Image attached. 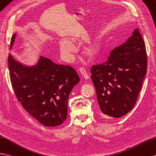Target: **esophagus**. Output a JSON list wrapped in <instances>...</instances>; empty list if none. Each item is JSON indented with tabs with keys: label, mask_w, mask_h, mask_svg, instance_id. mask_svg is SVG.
I'll return each mask as SVG.
<instances>
[{
	"label": "esophagus",
	"mask_w": 156,
	"mask_h": 156,
	"mask_svg": "<svg viewBox=\"0 0 156 156\" xmlns=\"http://www.w3.org/2000/svg\"><path fill=\"white\" fill-rule=\"evenodd\" d=\"M79 72H80V73L84 79H86V80L89 79V75L88 74V73H87L86 71L84 70V68H80L79 69Z\"/></svg>",
	"instance_id": "obj_1"
}]
</instances>
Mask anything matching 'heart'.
<instances>
[{
    "mask_svg": "<svg viewBox=\"0 0 156 156\" xmlns=\"http://www.w3.org/2000/svg\"><path fill=\"white\" fill-rule=\"evenodd\" d=\"M77 38L75 36H70L68 38V41H61L60 42V50L62 55L67 59H70L74 53V48L73 44L76 42ZM99 50L98 43L94 42L92 43H89L88 44L86 45L83 48V53L84 55L89 58H92Z\"/></svg>",
    "mask_w": 156,
    "mask_h": 156,
    "instance_id": "1",
    "label": "heart"
}]
</instances>
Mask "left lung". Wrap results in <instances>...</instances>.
Segmentation results:
<instances>
[{
    "label": "left lung",
    "instance_id": "8db88e82",
    "mask_svg": "<svg viewBox=\"0 0 156 156\" xmlns=\"http://www.w3.org/2000/svg\"><path fill=\"white\" fill-rule=\"evenodd\" d=\"M146 45L137 28L125 44L112 50L107 60L90 72L101 114L119 118L132 110L147 72Z\"/></svg>",
    "mask_w": 156,
    "mask_h": 156
}]
</instances>
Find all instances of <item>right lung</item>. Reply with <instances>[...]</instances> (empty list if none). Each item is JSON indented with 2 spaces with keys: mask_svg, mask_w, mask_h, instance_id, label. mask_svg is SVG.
I'll list each match as a JSON object with an SVG mask.
<instances>
[{
  "mask_svg": "<svg viewBox=\"0 0 156 156\" xmlns=\"http://www.w3.org/2000/svg\"><path fill=\"white\" fill-rule=\"evenodd\" d=\"M15 36L10 41V48ZM8 62L12 88L24 109L46 126L64 123L68 115V96L80 82L74 68L56 64L42 56L35 66L27 67L14 60L10 53Z\"/></svg>",
  "mask_w": 156,
  "mask_h": 156,
  "instance_id": "right-lung-1",
  "label": "right lung"
}]
</instances>
